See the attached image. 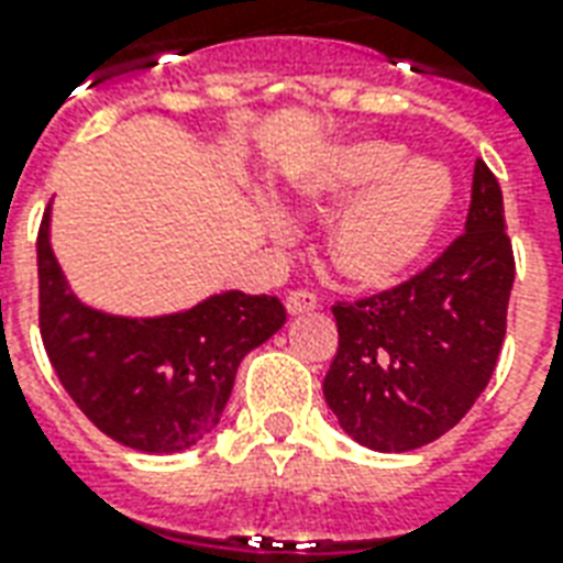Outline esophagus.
<instances>
[{
  "mask_svg": "<svg viewBox=\"0 0 563 563\" xmlns=\"http://www.w3.org/2000/svg\"><path fill=\"white\" fill-rule=\"evenodd\" d=\"M317 307V295L307 292V289H295V292L286 295V310L289 313H307V310H313Z\"/></svg>",
  "mask_w": 563,
  "mask_h": 563,
  "instance_id": "obj_1",
  "label": "esophagus"
}]
</instances>
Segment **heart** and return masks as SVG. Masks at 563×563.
<instances>
[{
    "instance_id": "b5f03b06",
    "label": "heart",
    "mask_w": 563,
    "mask_h": 563,
    "mask_svg": "<svg viewBox=\"0 0 563 563\" xmlns=\"http://www.w3.org/2000/svg\"><path fill=\"white\" fill-rule=\"evenodd\" d=\"M298 201L329 210L353 198L331 222L329 256L346 280L379 286L401 277L431 244L452 201V180L434 162H407L395 141H353L322 153L292 180ZM268 225L283 232L280 213Z\"/></svg>"
}]
</instances>
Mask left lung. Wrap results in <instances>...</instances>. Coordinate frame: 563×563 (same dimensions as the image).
Here are the masks:
<instances>
[{
    "label": "left lung",
    "mask_w": 563,
    "mask_h": 563,
    "mask_svg": "<svg viewBox=\"0 0 563 563\" xmlns=\"http://www.w3.org/2000/svg\"><path fill=\"white\" fill-rule=\"evenodd\" d=\"M512 277L504 192L476 159L464 232L398 286L331 307L338 355L322 391L343 431L410 452L455 428L495 374Z\"/></svg>",
    "instance_id": "left-lung-1"
}]
</instances>
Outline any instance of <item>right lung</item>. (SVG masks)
Masks as SVG:
<instances>
[{
  "instance_id": "add662e5",
  "label": "right lung",
  "mask_w": 563,
  "mask_h": 563,
  "mask_svg": "<svg viewBox=\"0 0 563 563\" xmlns=\"http://www.w3.org/2000/svg\"><path fill=\"white\" fill-rule=\"evenodd\" d=\"M286 322L274 295H210L156 319L80 305L38 229V329L56 377L102 434L139 452H184L220 422L238 365Z\"/></svg>"
}]
</instances>
